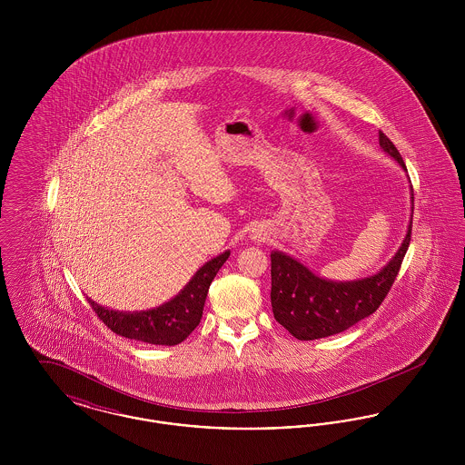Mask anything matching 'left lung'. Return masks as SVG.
Instances as JSON below:
<instances>
[{"label": "left lung", "instance_id": "1", "mask_svg": "<svg viewBox=\"0 0 465 465\" xmlns=\"http://www.w3.org/2000/svg\"><path fill=\"white\" fill-rule=\"evenodd\" d=\"M378 141L380 148L392 156L404 173H408L392 141L383 133L378 134ZM411 220L413 216L410 218L406 237L392 260L373 275L355 281H331L319 277L309 266L300 263L286 252L272 251L270 300L275 321L298 340H317L345 331L359 321L370 317L381 305L398 277L411 239Z\"/></svg>", "mask_w": 465, "mask_h": 465}]
</instances>
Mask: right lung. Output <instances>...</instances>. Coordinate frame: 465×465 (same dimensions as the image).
Segmentation results:
<instances>
[{
  "label": "right lung",
  "instance_id": "obj_1",
  "mask_svg": "<svg viewBox=\"0 0 465 465\" xmlns=\"http://www.w3.org/2000/svg\"><path fill=\"white\" fill-rule=\"evenodd\" d=\"M228 256L230 251H224L200 266L190 282L173 300L156 309L120 312L103 307L92 298H89V303L111 331L124 338L152 345H177L199 326L209 286Z\"/></svg>",
  "mask_w": 465,
  "mask_h": 465
}]
</instances>
